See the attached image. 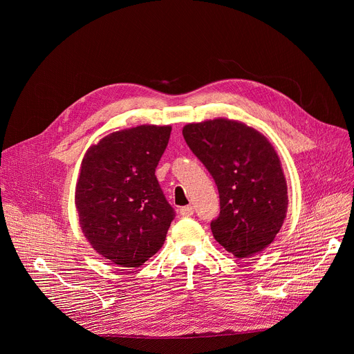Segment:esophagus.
Listing matches in <instances>:
<instances>
[{
  "instance_id": "34e87169",
  "label": "esophagus",
  "mask_w": 354,
  "mask_h": 354,
  "mask_svg": "<svg viewBox=\"0 0 354 354\" xmlns=\"http://www.w3.org/2000/svg\"><path fill=\"white\" fill-rule=\"evenodd\" d=\"M179 214H180L182 216H191V215H194V208H192L191 205H188V207H182V208H180V211H179Z\"/></svg>"
}]
</instances>
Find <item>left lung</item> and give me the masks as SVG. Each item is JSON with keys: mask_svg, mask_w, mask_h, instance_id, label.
Listing matches in <instances>:
<instances>
[{"mask_svg": "<svg viewBox=\"0 0 354 354\" xmlns=\"http://www.w3.org/2000/svg\"><path fill=\"white\" fill-rule=\"evenodd\" d=\"M219 192L214 238L238 258L267 248L287 216V180L271 142L243 122L218 118L182 129Z\"/></svg>", "mask_w": 354, "mask_h": 354, "instance_id": "left-lung-1", "label": "left lung"}]
</instances>
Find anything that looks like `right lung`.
Wrapping results in <instances>:
<instances>
[{
	"instance_id": "add662e5",
	"label": "right lung",
	"mask_w": 354,
	"mask_h": 354,
	"mask_svg": "<svg viewBox=\"0 0 354 354\" xmlns=\"http://www.w3.org/2000/svg\"><path fill=\"white\" fill-rule=\"evenodd\" d=\"M171 126L123 129L91 145L76 185L79 224L103 258L138 268L163 245L175 211L155 176Z\"/></svg>"
}]
</instances>
